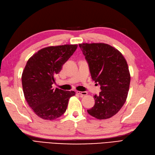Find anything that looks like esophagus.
Returning a JSON list of instances; mask_svg holds the SVG:
<instances>
[{
	"label": "esophagus",
	"mask_w": 155,
	"mask_h": 155,
	"mask_svg": "<svg viewBox=\"0 0 155 155\" xmlns=\"http://www.w3.org/2000/svg\"><path fill=\"white\" fill-rule=\"evenodd\" d=\"M77 93L78 94L81 96H86L87 95V92H81V91H77Z\"/></svg>",
	"instance_id": "1"
}]
</instances>
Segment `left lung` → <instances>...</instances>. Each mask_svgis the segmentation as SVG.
Listing matches in <instances>:
<instances>
[{
    "mask_svg": "<svg viewBox=\"0 0 155 155\" xmlns=\"http://www.w3.org/2000/svg\"><path fill=\"white\" fill-rule=\"evenodd\" d=\"M78 45L88 62L92 80L100 85L102 91L98 96H94L95 104L88 113L98 120L110 118L126 101L131 80L127 61L117 49L108 44Z\"/></svg>",
    "mask_w": 155,
    "mask_h": 155,
    "instance_id": "left-lung-1",
    "label": "left lung"
}]
</instances>
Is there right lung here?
<instances>
[{
	"label": "right lung",
	"instance_id": "1",
	"mask_svg": "<svg viewBox=\"0 0 155 155\" xmlns=\"http://www.w3.org/2000/svg\"><path fill=\"white\" fill-rule=\"evenodd\" d=\"M77 45L43 48L28 59L21 75L24 97L39 117L54 120L65 112L74 91L53 88L55 76L77 48Z\"/></svg>",
	"mask_w": 155,
	"mask_h": 155
}]
</instances>
